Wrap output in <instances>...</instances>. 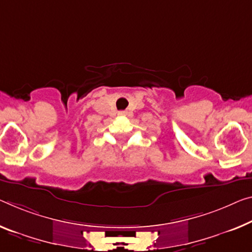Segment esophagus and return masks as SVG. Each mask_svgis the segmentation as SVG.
<instances>
[{
	"mask_svg": "<svg viewBox=\"0 0 252 252\" xmlns=\"http://www.w3.org/2000/svg\"><path fill=\"white\" fill-rule=\"evenodd\" d=\"M119 115H125V113H124V111H122V113H119Z\"/></svg>",
	"mask_w": 252,
	"mask_h": 252,
	"instance_id": "esophagus-1",
	"label": "esophagus"
}]
</instances>
